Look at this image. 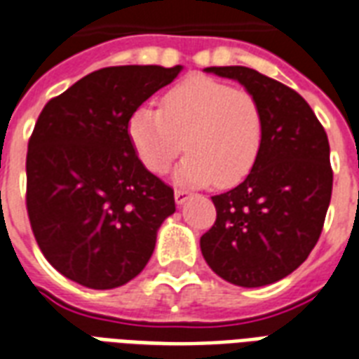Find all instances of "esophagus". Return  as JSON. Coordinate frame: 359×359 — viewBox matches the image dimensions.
Here are the masks:
<instances>
[{
  "mask_svg": "<svg viewBox=\"0 0 359 359\" xmlns=\"http://www.w3.org/2000/svg\"><path fill=\"white\" fill-rule=\"evenodd\" d=\"M188 198H190V196H188L187 190H182V188L175 190V201H177V205H182V203H184Z\"/></svg>",
  "mask_w": 359,
  "mask_h": 359,
  "instance_id": "34e87169",
  "label": "esophagus"
}]
</instances>
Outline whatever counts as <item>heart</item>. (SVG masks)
I'll use <instances>...</instances> for the list:
<instances>
[{
    "mask_svg": "<svg viewBox=\"0 0 359 359\" xmlns=\"http://www.w3.org/2000/svg\"><path fill=\"white\" fill-rule=\"evenodd\" d=\"M129 139L142 165L165 172L182 150L177 177L190 184L232 187L253 169L262 144V110L245 89L192 78L161 97L159 110L140 106L129 118Z\"/></svg>",
    "mask_w": 359,
    "mask_h": 359,
    "instance_id": "obj_1",
    "label": "heart"
}]
</instances>
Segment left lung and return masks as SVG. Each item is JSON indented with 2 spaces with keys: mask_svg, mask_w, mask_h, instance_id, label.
I'll use <instances>...</instances> for the list:
<instances>
[{
  "mask_svg": "<svg viewBox=\"0 0 359 359\" xmlns=\"http://www.w3.org/2000/svg\"><path fill=\"white\" fill-rule=\"evenodd\" d=\"M205 70L238 79L259 100L262 144L247 179L211 198L217 219L201 253L222 280L262 287L297 270L320 240L333 190L327 133L287 85L245 66Z\"/></svg>",
  "mask_w": 359,
  "mask_h": 359,
  "instance_id": "1",
  "label": "left lung"
}]
</instances>
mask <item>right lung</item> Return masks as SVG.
<instances>
[{"label":"right lung","mask_w":359,"mask_h":359,"mask_svg":"<svg viewBox=\"0 0 359 359\" xmlns=\"http://www.w3.org/2000/svg\"><path fill=\"white\" fill-rule=\"evenodd\" d=\"M180 66H110L39 114L26 154V211L39 249L68 280L114 289L142 272L175 192L148 171L127 126Z\"/></svg>","instance_id":"1"}]
</instances>
